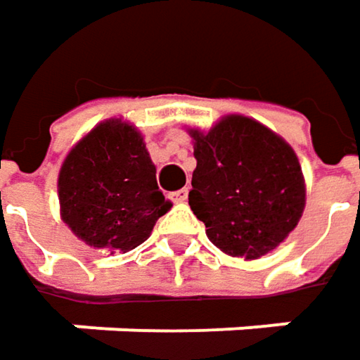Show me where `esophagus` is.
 <instances>
[{"mask_svg": "<svg viewBox=\"0 0 360 360\" xmlns=\"http://www.w3.org/2000/svg\"><path fill=\"white\" fill-rule=\"evenodd\" d=\"M169 199L174 202H184L188 199V188H182V191H176V193H169Z\"/></svg>", "mask_w": 360, "mask_h": 360, "instance_id": "obj_1", "label": "esophagus"}]
</instances>
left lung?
Here are the masks:
<instances>
[{
  "label": "left lung",
  "mask_w": 360,
  "mask_h": 360,
  "mask_svg": "<svg viewBox=\"0 0 360 360\" xmlns=\"http://www.w3.org/2000/svg\"><path fill=\"white\" fill-rule=\"evenodd\" d=\"M197 167L188 205L207 238L255 261L278 248L304 211V176L294 149L265 124L230 113L209 130L188 128Z\"/></svg>",
  "instance_id": "obj_1"
}]
</instances>
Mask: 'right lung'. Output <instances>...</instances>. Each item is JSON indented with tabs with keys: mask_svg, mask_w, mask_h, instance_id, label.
Returning <instances> with one entry per match:
<instances>
[{
	"mask_svg": "<svg viewBox=\"0 0 360 360\" xmlns=\"http://www.w3.org/2000/svg\"><path fill=\"white\" fill-rule=\"evenodd\" d=\"M141 130L110 117L70 151L58 176L62 221L84 245L128 252L143 245L172 202L159 191Z\"/></svg>",
	"mask_w": 360,
	"mask_h": 360,
	"instance_id": "add662e5",
	"label": "right lung"
}]
</instances>
